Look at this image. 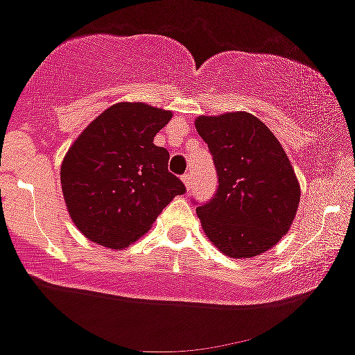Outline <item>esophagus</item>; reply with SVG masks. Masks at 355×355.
<instances>
[{
  "label": "esophagus",
  "mask_w": 355,
  "mask_h": 355,
  "mask_svg": "<svg viewBox=\"0 0 355 355\" xmlns=\"http://www.w3.org/2000/svg\"><path fill=\"white\" fill-rule=\"evenodd\" d=\"M182 182H184V184H185L187 190H190V189H192V177H190L189 173H185L184 177H182Z\"/></svg>",
  "instance_id": "1"
}]
</instances>
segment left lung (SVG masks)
<instances>
[{
  "instance_id": "left-lung-1",
  "label": "left lung",
  "mask_w": 355,
  "mask_h": 355,
  "mask_svg": "<svg viewBox=\"0 0 355 355\" xmlns=\"http://www.w3.org/2000/svg\"><path fill=\"white\" fill-rule=\"evenodd\" d=\"M196 128L214 157L219 189L197 207L214 246L229 258L258 256L290 231L300 184L270 128L249 112L198 116Z\"/></svg>"
}]
</instances>
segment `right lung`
<instances>
[{
	"label": "right lung",
	"mask_w": 355,
	"mask_h": 355,
	"mask_svg": "<svg viewBox=\"0 0 355 355\" xmlns=\"http://www.w3.org/2000/svg\"><path fill=\"white\" fill-rule=\"evenodd\" d=\"M171 112L118 103L72 143L60 184L69 216L89 241L123 249L151 227L185 185L168 171V151L153 143Z\"/></svg>",
	"instance_id": "add662e5"
}]
</instances>
